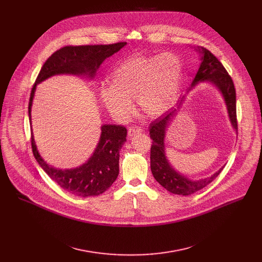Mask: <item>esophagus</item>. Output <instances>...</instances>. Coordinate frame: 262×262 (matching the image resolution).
I'll list each match as a JSON object with an SVG mask.
<instances>
[{"label": "esophagus", "mask_w": 262, "mask_h": 262, "mask_svg": "<svg viewBox=\"0 0 262 262\" xmlns=\"http://www.w3.org/2000/svg\"><path fill=\"white\" fill-rule=\"evenodd\" d=\"M141 133H143V128L141 126H137V125L130 126L128 128V132H127L129 138H132V137H134V136H136L138 134H141Z\"/></svg>", "instance_id": "34e87169"}]
</instances>
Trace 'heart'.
I'll use <instances>...</instances> for the list:
<instances>
[{
    "instance_id": "heart-1",
    "label": "heart",
    "mask_w": 262,
    "mask_h": 262,
    "mask_svg": "<svg viewBox=\"0 0 262 262\" xmlns=\"http://www.w3.org/2000/svg\"><path fill=\"white\" fill-rule=\"evenodd\" d=\"M112 84L99 87V98L108 113L119 120L134 111L132 99L150 117L161 116L176 102L182 79V63L172 53L134 56L110 74Z\"/></svg>"
}]
</instances>
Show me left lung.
I'll return each mask as SVG.
<instances>
[{
  "label": "left lung",
  "instance_id": "left-lung-1",
  "mask_svg": "<svg viewBox=\"0 0 262 262\" xmlns=\"http://www.w3.org/2000/svg\"><path fill=\"white\" fill-rule=\"evenodd\" d=\"M196 51L201 54V64L188 92L199 82H208L216 87L223 95L224 100H225L231 124L233 128L237 130L236 94L231 77L228 74L225 67L223 66V64L208 50L202 47H198ZM183 98L184 95L178 100L176 108H171V111L166 112L165 114H163L161 117L150 123L149 135H150V138L152 139V145L150 149V167L154 177L170 193L188 196L205 188L207 184H209L214 178H216V176L222 172L224 167H222L213 175L207 178L192 180L176 172L168 162L164 143L166 137V128L171 123L172 118H174L177 114L178 108H180V105L183 101Z\"/></svg>",
  "mask_w": 262,
  "mask_h": 262
}]
</instances>
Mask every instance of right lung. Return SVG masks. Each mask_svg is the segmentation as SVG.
<instances>
[{"label": "right lung", "mask_w": 262, "mask_h": 262, "mask_svg": "<svg viewBox=\"0 0 262 262\" xmlns=\"http://www.w3.org/2000/svg\"><path fill=\"white\" fill-rule=\"evenodd\" d=\"M124 46H126V42L68 46L55 52L41 67L33 85L29 100L30 122L31 107L37 85L57 74H73L93 79L100 64ZM126 128L122 125H102L99 142L91 158L80 167L66 170L57 169L47 164L38 152L33 133L31 134V144L36 161L58 185L73 195L86 198L102 194L117 179L119 174V150L126 141Z\"/></svg>", "instance_id": "obj_1"}]
</instances>
